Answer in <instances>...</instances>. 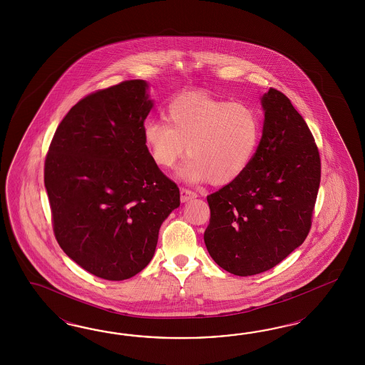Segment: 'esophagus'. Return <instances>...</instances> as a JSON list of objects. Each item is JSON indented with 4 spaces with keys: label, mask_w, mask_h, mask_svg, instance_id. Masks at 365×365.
<instances>
[{
    "label": "esophagus",
    "mask_w": 365,
    "mask_h": 365,
    "mask_svg": "<svg viewBox=\"0 0 365 365\" xmlns=\"http://www.w3.org/2000/svg\"><path fill=\"white\" fill-rule=\"evenodd\" d=\"M195 197H197V194L194 191L186 187L180 188V200L182 202H187L190 199L195 198Z\"/></svg>",
    "instance_id": "esophagus-1"
}]
</instances>
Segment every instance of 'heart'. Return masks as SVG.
Wrapping results in <instances>:
<instances>
[{
	"label": "heart",
	"instance_id": "obj_1",
	"mask_svg": "<svg viewBox=\"0 0 365 365\" xmlns=\"http://www.w3.org/2000/svg\"><path fill=\"white\" fill-rule=\"evenodd\" d=\"M165 118L167 123L144 124V145L155 165L167 170L187 150L179 173L188 182L230 183L250 166L261 140V118L252 106L203 92L171 100Z\"/></svg>",
	"mask_w": 365,
	"mask_h": 365
}]
</instances>
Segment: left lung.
<instances>
[{"label":"left lung","instance_id":"left-lung-1","mask_svg":"<svg viewBox=\"0 0 365 365\" xmlns=\"http://www.w3.org/2000/svg\"><path fill=\"white\" fill-rule=\"evenodd\" d=\"M261 101L264 130L250 166L207 197L206 247L235 276L266 272L305 241L320 186V154L304 118L277 89Z\"/></svg>","mask_w":365,"mask_h":365}]
</instances>
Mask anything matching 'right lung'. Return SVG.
I'll use <instances>...</instances> for the list:
<instances>
[{
  "label": "right lung",
  "mask_w": 365,
  "mask_h": 365,
  "mask_svg": "<svg viewBox=\"0 0 365 365\" xmlns=\"http://www.w3.org/2000/svg\"><path fill=\"white\" fill-rule=\"evenodd\" d=\"M153 108L144 80H125L75 104L45 158L56 240L93 276L123 281L154 257L160 225L180 195L143 140Z\"/></svg>",
  "instance_id": "add662e5"
}]
</instances>
